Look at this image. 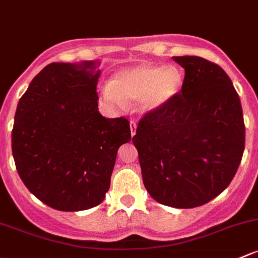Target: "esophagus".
<instances>
[{"mask_svg":"<svg viewBox=\"0 0 258 258\" xmlns=\"http://www.w3.org/2000/svg\"><path fill=\"white\" fill-rule=\"evenodd\" d=\"M130 128H131V136L134 137L135 134H136V130H137V123L135 121L130 122Z\"/></svg>","mask_w":258,"mask_h":258,"instance_id":"34e87169","label":"esophagus"}]
</instances>
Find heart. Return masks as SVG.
Returning <instances> with one entry per match:
<instances>
[{"label": "heart", "instance_id": "b5f03b06", "mask_svg": "<svg viewBox=\"0 0 258 258\" xmlns=\"http://www.w3.org/2000/svg\"><path fill=\"white\" fill-rule=\"evenodd\" d=\"M183 86V75L177 67L143 63L118 70L102 94L107 100H140L143 112H156L169 104Z\"/></svg>", "mask_w": 258, "mask_h": 258}]
</instances>
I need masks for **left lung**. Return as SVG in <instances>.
I'll return each instance as SVG.
<instances>
[{
    "mask_svg": "<svg viewBox=\"0 0 258 258\" xmlns=\"http://www.w3.org/2000/svg\"><path fill=\"white\" fill-rule=\"evenodd\" d=\"M173 60L185 70L180 93L141 118L132 142L151 197L190 209L231 183L245 150V123L240 97L222 68L194 55Z\"/></svg>",
    "mask_w": 258,
    "mask_h": 258,
    "instance_id": "1",
    "label": "left lung"
}]
</instances>
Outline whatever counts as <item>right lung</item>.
<instances>
[{
	"mask_svg": "<svg viewBox=\"0 0 258 258\" xmlns=\"http://www.w3.org/2000/svg\"><path fill=\"white\" fill-rule=\"evenodd\" d=\"M99 64H48L16 110L17 172L28 190L55 210L80 211L102 203L118 148L131 141L126 118L99 112Z\"/></svg>",
	"mask_w": 258,
	"mask_h": 258,
	"instance_id": "right-lung-1",
	"label": "right lung"
}]
</instances>
